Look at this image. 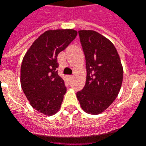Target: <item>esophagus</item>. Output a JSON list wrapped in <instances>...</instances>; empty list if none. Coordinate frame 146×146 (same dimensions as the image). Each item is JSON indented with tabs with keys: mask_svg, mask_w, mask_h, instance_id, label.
Returning <instances> with one entry per match:
<instances>
[{
	"mask_svg": "<svg viewBox=\"0 0 146 146\" xmlns=\"http://www.w3.org/2000/svg\"><path fill=\"white\" fill-rule=\"evenodd\" d=\"M68 78H69V80H72L73 78V76H68Z\"/></svg>",
	"mask_w": 146,
	"mask_h": 146,
	"instance_id": "esophagus-1",
	"label": "esophagus"
}]
</instances>
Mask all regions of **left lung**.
Wrapping results in <instances>:
<instances>
[{
	"label": "left lung",
	"instance_id": "left-lung-1",
	"mask_svg": "<svg viewBox=\"0 0 146 146\" xmlns=\"http://www.w3.org/2000/svg\"><path fill=\"white\" fill-rule=\"evenodd\" d=\"M86 56V82L77 98L81 109L97 115L107 110L118 95L123 67L118 52L110 40L94 30L78 31Z\"/></svg>",
	"mask_w": 146,
	"mask_h": 146
}]
</instances>
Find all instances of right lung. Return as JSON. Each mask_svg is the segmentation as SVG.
I'll return each instance as SVG.
<instances>
[{
  "label": "right lung",
  "mask_w": 146,
  "mask_h": 146,
  "mask_svg": "<svg viewBox=\"0 0 146 146\" xmlns=\"http://www.w3.org/2000/svg\"><path fill=\"white\" fill-rule=\"evenodd\" d=\"M74 29L47 30L36 39L24 56L21 86L31 106L46 116L56 113L66 93L64 80L58 75L57 55L75 37Z\"/></svg>",
  "instance_id": "right-lung-1"
}]
</instances>
